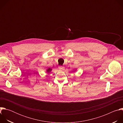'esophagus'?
I'll return each instance as SVG.
<instances>
[{"label":"esophagus","instance_id":"esophagus-1","mask_svg":"<svg viewBox=\"0 0 123 123\" xmlns=\"http://www.w3.org/2000/svg\"><path fill=\"white\" fill-rule=\"evenodd\" d=\"M58 68L60 70H64L65 69V67H63V66H60L58 67Z\"/></svg>","mask_w":123,"mask_h":123}]
</instances>
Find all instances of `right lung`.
Returning a JSON list of instances; mask_svg holds the SVG:
<instances>
[{"label": "right lung", "instance_id": "add662e5", "mask_svg": "<svg viewBox=\"0 0 123 123\" xmlns=\"http://www.w3.org/2000/svg\"><path fill=\"white\" fill-rule=\"evenodd\" d=\"M51 71V69L50 68H49L47 69V72H49Z\"/></svg>", "mask_w": 123, "mask_h": 123}]
</instances>
